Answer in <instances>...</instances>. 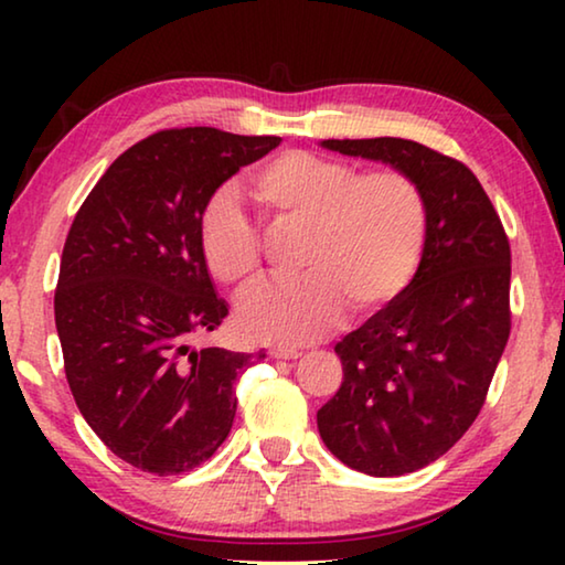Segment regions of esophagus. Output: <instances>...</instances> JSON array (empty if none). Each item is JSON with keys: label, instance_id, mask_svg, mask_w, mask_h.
<instances>
[{"label": "esophagus", "instance_id": "1", "mask_svg": "<svg viewBox=\"0 0 565 565\" xmlns=\"http://www.w3.org/2000/svg\"><path fill=\"white\" fill-rule=\"evenodd\" d=\"M269 356L276 359V361H296L301 356V353L294 351V349H271Z\"/></svg>", "mask_w": 565, "mask_h": 565}]
</instances>
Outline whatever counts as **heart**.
<instances>
[{"label":"heart","mask_w":565,"mask_h":565,"mask_svg":"<svg viewBox=\"0 0 565 565\" xmlns=\"http://www.w3.org/2000/svg\"><path fill=\"white\" fill-rule=\"evenodd\" d=\"M246 196L266 222L301 228L294 284H269L238 306L248 339L299 347L329 333L349 306L369 319L404 296L424 259L428 202L401 169L359 174L347 161L284 151L256 167ZM209 276L236 294L259 281L262 244L228 196H216L199 222Z\"/></svg>","instance_id":"1"}]
</instances>
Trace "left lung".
Returning <instances> with one entry per match:
<instances>
[{"label":"left lung","instance_id":"8db88e82","mask_svg":"<svg viewBox=\"0 0 565 565\" xmlns=\"http://www.w3.org/2000/svg\"><path fill=\"white\" fill-rule=\"evenodd\" d=\"M424 189V259L401 299L337 343L343 381L319 434L353 471L404 476L434 463L481 411L511 333V246L481 181L418 141L327 139Z\"/></svg>","mask_w":565,"mask_h":565}]
</instances>
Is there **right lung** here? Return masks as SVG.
Listing matches in <instances>:
<instances>
[{
    "label": "right lung",
    "instance_id": "add662e5",
    "mask_svg": "<svg viewBox=\"0 0 565 565\" xmlns=\"http://www.w3.org/2000/svg\"><path fill=\"white\" fill-rule=\"evenodd\" d=\"M279 137L164 129L104 171L66 234L54 321L82 416L121 461L191 471L232 431L236 376L264 353L194 349L228 313L199 252L214 191Z\"/></svg>",
    "mask_w": 565,
    "mask_h": 565
}]
</instances>
